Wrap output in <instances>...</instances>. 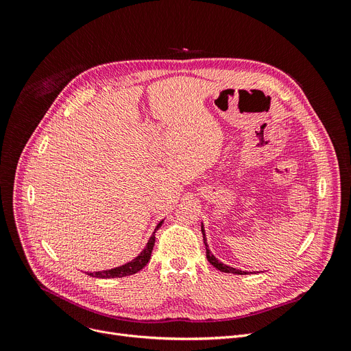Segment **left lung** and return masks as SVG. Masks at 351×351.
I'll return each mask as SVG.
<instances>
[{"instance_id": "1", "label": "left lung", "mask_w": 351, "mask_h": 351, "mask_svg": "<svg viewBox=\"0 0 351 351\" xmlns=\"http://www.w3.org/2000/svg\"><path fill=\"white\" fill-rule=\"evenodd\" d=\"M202 233H204V242H205V246H206V257L208 261L212 266H215L217 270L220 271H225V273H233V274H249V271H243V270H237L234 267H230L228 265H223L220 261H217L216 257L212 254V252L209 250V246L206 243V234H205V229H204V225H202Z\"/></svg>"}]
</instances>
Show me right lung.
Returning <instances> with one entry per match:
<instances>
[{"mask_svg":"<svg viewBox=\"0 0 351 351\" xmlns=\"http://www.w3.org/2000/svg\"><path fill=\"white\" fill-rule=\"evenodd\" d=\"M162 223H163V220L158 223L154 234L151 236L149 241H147L146 247L141 252V254L138 257H135L134 261L128 262L123 266H119V267H115V269L88 273V276H92V278H99V279H110V278H123V276H131V274L138 273L141 269H143L146 266V263L149 262V259H151L152 249H154V245H155V233L162 226Z\"/></svg>","mask_w":351,"mask_h":351,"instance_id":"right-lung-1","label":"right lung"}]
</instances>
